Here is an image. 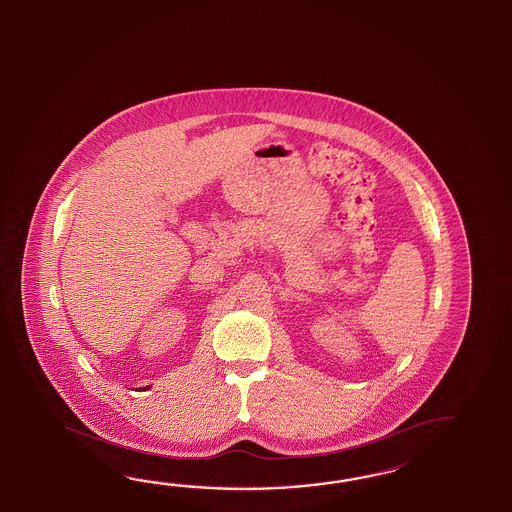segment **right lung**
<instances>
[{"label":"right lung","instance_id":"obj_1","mask_svg":"<svg viewBox=\"0 0 512 512\" xmlns=\"http://www.w3.org/2000/svg\"><path fill=\"white\" fill-rule=\"evenodd\" d=\"M147 389H149V387H143V391H147Z\"/></svg>","mask_w":512,"mask_h":512}]
</instances>
